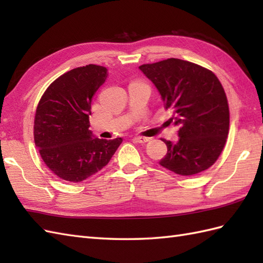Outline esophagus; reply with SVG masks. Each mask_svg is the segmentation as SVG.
I'll return each mask as SVG.
<instances>
[{
  "instance_id": "esophagus-1",
  "label": "esophagus",
  "mask_w": 263,
  "mask_h": 263,
  "mask_svg": "<svg viewBox=\"0 0 263 263\" xmlns=\"http://www.w3.org/2000/svg\"><path fill=\"white\" fill-rule=\"evenodd\" d=\"M133 140L139 142V143H146L149 141V138H146V137H140V136H137L133 138Z\"/></svg>"
}]
</instances>
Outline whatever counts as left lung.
<instances>
[{
	"instance_id": "obj_1",
	"label": "left lung",
	"mask_w": 263,
	"mask_h": 263,
	"mask_svg": "<svg viewBox=\"0 0 263 263\" xmlns=\"http://www.w3.org/2000/svg\"><path fill=\"white\" fill-rule=\"evenodd\" d=\"M158 89L171 121L180 127L176 142L163 141L167 154L159 164L183 176L197 175L216 163L230 130L227 97L210 70L180 59L139 66Z\"/></svg>"
}]
</instances>
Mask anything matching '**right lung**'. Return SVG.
<instances>
[{
	"label": "right lung",
	"mask_w": 263,
	"mask_h": 263,
	"mask_svg": "<svg viewBox=\"0 0 263 263\" xmlns=\"http://www.w3.org/2000/svg\"><path fill=\"white\" fill-rule=\"evenodd\" d=\"M107 76L100 65L76 68L52 82L39 100L35 144L44 163L62 180L78 183L96 174L123 141L99 139L89 130L92 96Z\"/></svg>",
	"instance_id": "add662e5"
}]
</instances>
